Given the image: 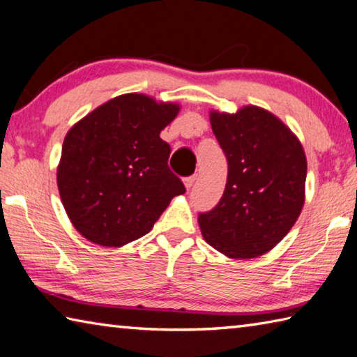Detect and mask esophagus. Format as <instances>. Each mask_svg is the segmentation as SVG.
Instances as JSON below:
<instances>
[{"label":"esophagus","instance_id":"obj_1","mask_svg":"<svg viewBox=\"0 0 357 357\" xmlns=\"http://www.w3.org/2000/svg\"><path fill=\"white\" fill-rule=\"evenodd\" d=\"M197 178H198V174H192V176H187V178L184 179V184H185V189H187V190L192 189L193 184H195Z\"/></svg>","mask_w":357,"mask_h":357}]
</instances>
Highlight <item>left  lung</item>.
Here are the masks:
<instances>
[{"mask_svg":"<svg viewBox=\"0 0 357 357\" xmlns=\"http://www.w3.org/2000/svg\"><path fill=\"white\" fill-rule=\"evenodd\" d=\"M212 131L228 160L217 206L198 213L204 241L234 259L261 256L280 243L304 204L303 146L273 114L246 106L211 112Z\"/></svg>","mask_w":357,"mask_h":357,"instance_id":"obj_1","label":"left lung"}]
</instances>
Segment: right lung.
<instances>
[{
  "mask_svg": "<svg viewBox=\"0 0 357 357\" xmlns=\"http://www.w3.org/2000/svg\"><path fill=\"white\" fill-rule=\"evenodd\" d=\"M179 106L128 93L70 129L57 167L63 207L87 241L121 246L150 232L185 187L170 167L160 131Z\"/></svg>",
  "mask_w": 357,
  "mask_h": 357,
  "instance_id": "add662e5",
  "label": "right lung"
}]
</instances>
